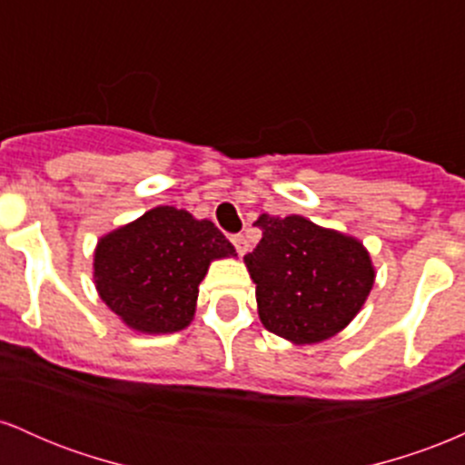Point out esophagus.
<instances>
[{
  "label": "esophagus",
  "mask_w": 465,
  "mask_h": 465,
  "mask_svg": "<svg viewBox=\"0 0 465 465\" xmlns=\"http://www.w3.org/2000/svg\"><path fill=\"white\" fill-rule=\"evenodd\" d=\"M232 244H233V247H236V253H238V255L247 253L249 242H247V238L240 236V233H238V236H232Z\"/></svg>",
  "instance_id": "obj_1"
}]
</instances>
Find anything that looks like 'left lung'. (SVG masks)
I'll return each instance as SVG.
<instances>
[{
    "instance_id": "8db88e82",
    "label": "left lung",
    "mask_w": 465,
    "mask_h": 465,
    "mask_svg": "<svg viewBox=\"0 0 465 465\" xmlns=\"http://www.w3.org/2000/svg\"><path fill=\"white\" fill-rule=\"evenodd\" d=\"M262 240L244 264L255 284L260 322L295 345L339 334L370 297L373 271L361 240L303 216L262 214Z\"/></svg>"
}]
</instances>
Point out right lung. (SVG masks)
<instances>
[{
    "label": "right lung",
    "mask_w": 465,
    "mask_h": 465,
    "mask_svg": "<svg viewBox=\"0 0 465 465\" xmlns=\"http://www.w3.org/2000/svg\"><path fill=\"white\" fill-rule=\"evenodd\" d=\"M223 258H236V249L214 223L159 205L98 240L95 291L131 330L179 332L194 319L207 269Z\"/></svg>",
    "instance_id": "add662e5"
}]
</instances>
